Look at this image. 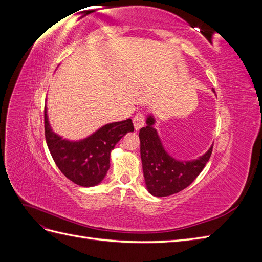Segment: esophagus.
Returning <instances> with one entry per match:
<instances>
[{"instance_id": "esophagus-1", "label": "esophagus", "mask_w": 262, "mask_h": 262, "mask_svg": "<svg viewBox=\"0 0 262 262\" xmlns=\"http://www.w3.org/2000/svg\"><path fill=\"white\" fill-rule=\"evenodd\" d=\"M144 123H145V117H144L143 114L139 113V114L134 116L133 124H134V129H136L137 131H139L142 128V126L144 125Z\"/></svg>"}]
</instances>
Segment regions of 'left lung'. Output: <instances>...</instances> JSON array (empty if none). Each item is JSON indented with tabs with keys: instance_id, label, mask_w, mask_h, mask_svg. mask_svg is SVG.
I'll return each instance as SVG.
<instances>
[{
	"instance_id": "obj_1",
	"label": "left lung",
	"mask_w": 262,
	"mask_h": 262,
	"mask_svg": "<svg viewBox=\"0 0 262 262\" xmlns=\"http://www.w3.org/2000/svg\"><path fill=\"white\" fill-rule=\"evenodd\" d=\"M155 122L154 116L148 115L146 126L139 133L142 167L147 191L154 196H167L184 190L199 176L210 160L213 144L196 160H176L165 149Z\"/></svg>"
}]
</instances>
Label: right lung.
Wrapping results in <instances>:
<instances>
[{
	"mask_svg": "<svg viewBox=\"0 0 262 262\" xmlns=\"http://www.w3.org/2000/svg\"><path fill=\"white\" fill-rule=\"evenodd\" d=\"M131 119L112 122L78 141L63 139L54 133L47 106L45 107V134L47 145L58 168L68 179L82 187L99 185L110 167V153L128 132H133Z\"/></svg>",
	"mask_w": 262,
	"mask_h": 262,
	"instance_id": "right-lung-1",
	"label": "right lung"
}]
</instances>
